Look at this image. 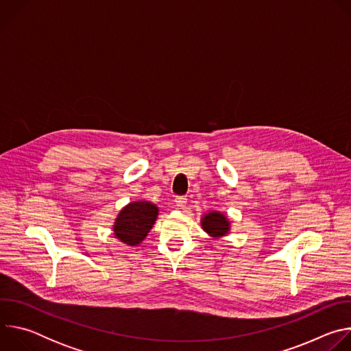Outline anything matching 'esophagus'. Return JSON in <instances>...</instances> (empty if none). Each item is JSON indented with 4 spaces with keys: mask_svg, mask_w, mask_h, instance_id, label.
Segmentation results:
<instances>
[{
    "mask_svg": "<svg viewBox=\"0 0 351 351\" xmlns=\"http://www.w3.org/2000/svg\"><path fill=\"white\" fill-rule=\"evenodd\" d=\"M175 204L178 208H184L187 204V198L184 195H179L175 198Z\"/></svg>",
    "mask_w": 351,
    "mask_h": 351,
    "instance_id": "1",
    "label": "esophagus"
}]
</instances>
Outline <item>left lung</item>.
Instances as JSON below:
<instances>
[{"instance_id":"8db88e82","label":"left lung","mask_w":351,"mask_h":351,"mask_svg":"<svg viewBox=\"0 0 351 351\" xmlns=\"http://www.w3.org/2000/svg\"><path fill=\"white\" fill-rule=\"evenodd\" d=\"M203 230L211 239H222L230 233V221L221 211H208L199 219Z\"/></svg>"}]
</instances>
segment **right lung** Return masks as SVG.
Returning a JSON list of instances; mask_svg holds the SVG:
<instances>
[{
    "label": "right lung",
    "instance_id": "right-lung-1",
    "mask_svg": "<svg viewBox=\"0 0 351 351\" xmlns=\"http://www.w3.org/2000/svg\"><path fill=\"white\" fill-rule=\"evenodd\" d=\"M160 214V208L152 202H132L118 214L112 230L115 239L123 244L136 247L153 229Z\"/></svg>",
    "mask_w": 351,
    "mask_h": 351
}]
</instances>
